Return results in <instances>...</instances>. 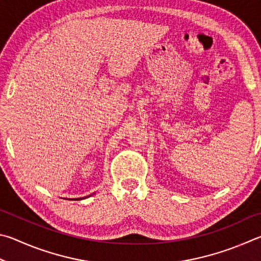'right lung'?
Here are the masks:
<instances>
[{
  "label": "right lung",
  "instance_id": "obj_1",
  "mask_svg": "<svg viewBox=\"0 0 261 261\" xmlns=\"http://www.w3.org/2000/svg\"><path fill=\"white\" fill-rule=\"evenodd\" d=\"M90 196V195H89ZM89 196H87V197H89ZM76 200H79V199H85V197H82V198H75Z\"/></svg>",
  "mask_w": 261,
  "mask_h": 261
}]
</instances>
